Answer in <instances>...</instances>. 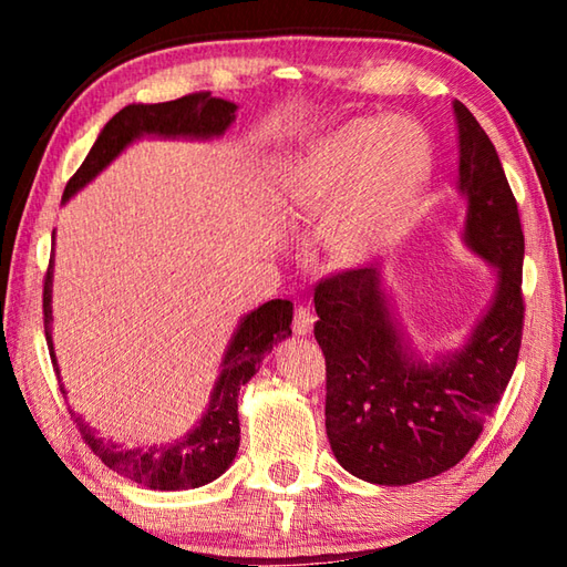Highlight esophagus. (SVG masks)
I'll list each match as a JSON object with an SVG mask.
<instances>
[{"label":"esophagus","instance_id":"obj_1","mask_svg":"<svg viewBox=\"0 0 567 567\" xmlns=\"http://www.w3.org/2000/svg\"><path fill=\"white\" fill-rule=\"evenodd\" d=\"M315 321H317L315 311H311L309 307H297L295 309V319H292V329H295V333L305 336V333L311 331V327H315Z\"/></svg>","mask_w":567,"mask_h":567}]
</instances>
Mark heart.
I'll return each instance as SVG.
<instances>
[{
  "mask_svg": "<svg viewBox=\"0 0 567 567\" xmlns=\"http://www.w3.org/2000/svg\"><path fill=\"white\" fill-rule=\"evenodd\" d=\"M429 167L431 148L416 124L360 122L297 165L290 199L307 214L339 207L327 250L336 262H360L402 236Z\"/></svg>",
  "mask_w": 567,
  "mask_h": 567,
  "instance_id": "obj_1",
  "label": "heart"
}]
</instances>
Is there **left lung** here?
Masks as SVG:
<instances>
[{
  "label": "left lung",
  "mask_w": 567,
  "mask_h": 567,
  "mask_svg": "<svg viewBox=\"0 0 567 567\" xmlns=\"http://www.w3.org/2000/svg\"><path fill=\"white\" fill-rule=\"evenodd\" d=\"M465 240L497 268V295L467 346L441 365L412 360L394 329L375 268L321 277L315 336L327 360V433L348 473L412 485L461 463L512 380L524 331V231L499 155L463 102Z\"/></svg>",
  "instance_id": "1"
}]
</instances>
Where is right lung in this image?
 I'll return each instance as SVG.
<instances>
[{
  "instance_id": "right-lung-1",
  "label": "right lung",
  "mask_w": 567,
  "mask_h": 567,
  "mask_svg": "<svg viewBox=\"0 0 567 567\" xmlns=\"http://www.w3.org/2000/svg\"><path fill=\"white\" fill-rule=\"evenodd\" d=\"M236 104L216 100L209 92H192L185 97L161 104H128L116 116H112L94 141L87 158L78 167V173L68 179L63 202H68L80 187L110 165L131 141L143 134L155 136H195L209 138L221 136L234 122ZM53 258L48 260L43 277V329L48 351L55 365L51 343V272ZM292 305L287 299L258 307L240 321V327L228 346L221 375L216 380L207 414L195 431H189L183 441L173 445H151V449H116L94 436L87 424H82L75 412H70L84 443L94 455L102 457L114 473L134 480L151 489H189L207 485L219 477L231 465L238 451L240 426H238V392L256 375L262 358L277 341L292 333ZM63 390V388H60ZM65 394V390H63Z\"/></svg>"
}]
</instances>
